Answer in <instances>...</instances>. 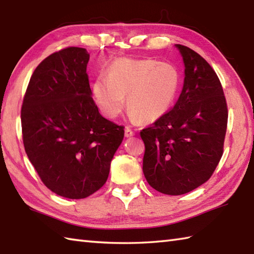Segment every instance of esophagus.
I'll return each mask as SVG.
<instances>
[{"label":"esophagus","instance_id":"34e87169","mask_svg":"<svg viewBox=\"0 0 254 254\" xmlns=\"http://www.w3.org/2000/svg\"><path fill=\"white\" fill-rule=\"evenodd\" d=\"M132 136H134V132L131 130L130 128H125V137L126 138H129V137H132Z\"/></svg>","mask_w":254,"mask_h":254}]
</instances>
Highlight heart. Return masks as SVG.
Here are the masks:
<instances>
[{
    "mask_svg": "<svg viewBox=\"0 0 254 254\" xmlns=\"http://www.w3.org/2000/svg\"><path fill=\"white\" fill-rule=\"evenodd\" d=\"M181 87L179 70L169 62L152 59H120L113 62L107 75L96 76L92 94L98 110L115 120L125 108L133 124L153 123L167 114Z\"/></svg>",
    "mask_w": 254,
    "mask_h": 254,
    "instance_id": "b5f03b06",
    "label": "heart"
}]
</instances>
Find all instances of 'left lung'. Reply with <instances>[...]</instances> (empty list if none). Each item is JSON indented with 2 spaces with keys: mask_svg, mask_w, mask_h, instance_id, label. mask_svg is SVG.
Instances as JSON below:
<instances>
[{
  "mask_svg": "<svg viewBox=\"0 0 254 254\" xmlns=\"http://www.w3.org/2000/svg\"><path fill=\"white\" fill-rule=\"evenodd\" d=\"M175 47L185 66L182 92L172 110L140 131L144 178L167 195L186 194L209 180L222 156L228 122L216 72L194 50Z\"/></svg>",
  "mask_w": 254,
  "mask_h": 254,
  "instance_id": "1",
  "label": "left lung"
}]
</instances>
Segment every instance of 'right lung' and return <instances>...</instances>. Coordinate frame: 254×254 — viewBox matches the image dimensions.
<instances>
[{"label": "right lung", "mask_w": 254, "mask_h": 254, "mask_svg": "<svg viewBox=\"0 0 254 254\" xmlns=\"http://www.w3.org/2000/svg\"><path fill=\"white\" fill-rule=\"evenodd\" d=\"M89 59L77 47L47 57L30 77L20 113L30 163L50 190L70 199L85 198L105 184L125 132L93 101Z\"/></svg>", "instance_id": "right-lung-1"}]
</instances>
